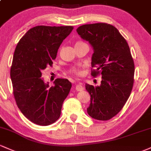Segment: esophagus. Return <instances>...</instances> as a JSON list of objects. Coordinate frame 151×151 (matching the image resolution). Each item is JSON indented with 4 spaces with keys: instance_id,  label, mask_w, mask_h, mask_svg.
Instances as JSON below:
<instances>
[{
    "instance_id": "34e87169",
    "label": "esophagus",
    "mask_w": 151,
    "mask_h": 151,
    "mask_svg": "<svg viewBox=\"0 0 151 151\" xmlns=\"http://www.w3.org/2000/svg\"><path fill=\"white\" fill-rule=\"evenodd\" d=\"M75 89H76V90L78 91V92H80V91L83 90V87H82V83L79 82V83L75 86Z\"/></svg>"
}]
</instances>
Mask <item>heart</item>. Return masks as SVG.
Listing matches in <instances>:
<instances>
[{"label":"heart","mask_w":151,"mask_h":151,"mask_svg":"<svg viewBox=\"0 0 151 151\" xmlns=\"http://www.w3.org/2000/svg\"><path fill=\"white\" fill-rule=\"evenodd\" d=\"M78 43H81V42H78ZM69 72L72 73V74H77V75H79V74H80V70H79V68L75 67H72V69H70V71H69Z\"/></svg>","instance_id":"obj_1"}]
</instances>
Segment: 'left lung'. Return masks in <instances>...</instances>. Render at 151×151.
Here are the masks:
<instances>
[{
  "label": "left lung",
  "instance_id": "1",
  "mask_svg": "<svg viewBox=\"0 0 151 151\" xmlns=\"http://www.w3.org/2000/svg\"><path fill=\"white\" fill-rule=\"evenodd\" d=\"M77 32L93 49L92 75H102L100 85L85 84L90 95L88 115L98 120H110L125 105L131 93L134 66L130 48L115 26L110 24H85Z\"/></svg>",
  "mask_w": 151,
  "mask_h": 151
}]
</instances>
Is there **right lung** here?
<instances>
[{"instance_id": "add662e5", "label": "right lung", "mask_w": 151, "mask_h": 151, "mask_svg": "<svg viewBox=\"0 0 151 151\" xmlns=\"http://www.w3.org/2000/svg\"><path fill=\"white\" fill-rule=\"evenodd\" d=\"M72 29L36 26L25 34L15 49L11 69L15 100L23 115L36 125L46 126L57 121L72 87L67 79H55L49 87L41 72L52 65L61 44Z\"/></svg>"}]
</instances>
